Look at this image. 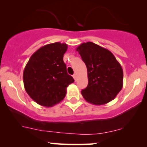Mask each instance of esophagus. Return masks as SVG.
I'll return each instance as SVG.
<instances>
[{
  "label": "esophagus",
  "mask_w": 147,
  "mask_h": 147,
  "mask_svg": "<svg viewBox=\"0 0 147 147\" xmlns=\"http://www.w3.org/2000/svg\"><path fill=\"white\" fill-rule=\"evenodd\" d=\"M73 78H74V80H75V81H77V80H78V76H77L76 74H74Z\"/></svg>",
  "instance_id": "34e87169"
}]
</instances>
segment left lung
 <instances>
[{
  "label": "left lung",
  "instance_id": "8db88e82",
  "mask_svg": "<svg viewBox=\"0 0 147 147\" xmlns=\"http://www.w3.org/2000/svg\"><path fill=\"white\" fill-rule=\"evenodd\" d=\"M87 69L88 85L82 90L89 103L102 105L116 97L123 86L121 65L109 50L87 42L76 49Z\"/></svg>",
  "mask_w": 147,
  "mask_h": 147
}]
</instances>
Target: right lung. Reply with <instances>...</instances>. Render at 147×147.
<instances>
[{"label": "right lung", "mask_w": 147, "mask_h": 147, "mask_svg": "<svg viewBox=\"0 0 147 147\" xmlns=\"http://www.w3.org/2000/svg\"><path fill=\"white\" fill-rule=\"evenodd\" d=\"M66 43L42 46L31 55L23 71V83L28 95L36 103L50 107L65 98L67 87L74 82L67 72L63 55Z\"/></svg>", "instance_id": "1"}]
</instances>
